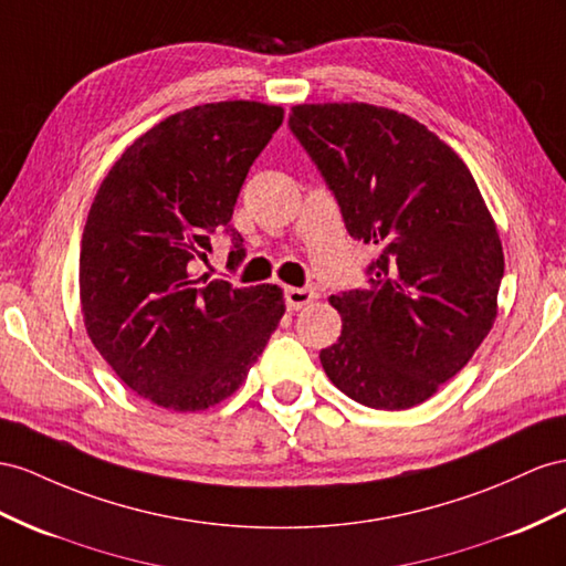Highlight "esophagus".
<instances>
[{"instance_id":"34e87169","label":"esophagus","mask_w":566,"mask_h":566,"mask_svg":"<svg viewBox=\"0 0 566 566\" xmlns=\"http://www.w3.org/2000/svg\"><path fill=\"white\" fill-rule=\"evenodd\" d=\"M315 296H317V292L313 286H289L286 289V306H289V311H298L303 306H308Z\"/></svg>"}]
</instances>
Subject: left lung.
I'll list each match as a JSON object with an SVG mask.
<instances>
[{
	"label": "left lung",
	"instance_id": "8db88e82",
	"mask_svg": "<svg viewBox=\"0 0 566 566\" xmlns=\"http://www.w3.org/2000/svg\"><path fill=\"white\" fill-rule=\"evenodd\" d=\"M289 128L375 243L370 286L329 296L327 378L370 409H411L469 364L497 317L504 253L469 167L423 124L366 103L296 105Z\"/></svg>",
	"mask_w": 566,
	"mask_h": 566
}]
</instances>
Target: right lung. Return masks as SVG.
Instances as JSON below:
<instances>
[{"instance_id":"1","label":"right lung","mask_w":566,"mask_h":566,"mask_svg":"<svg viewBox=\"0 0 566 566\" xmlns=\"http://www.w3.org/2000/svg\"><path fill=\"white\" fill-rule=\"evenodd\" d=\"M284 119L277 105L229 99L171 114L114 163L83 229L78 286L95 349L126 387L169 411L234 395L284 315L277 284L196 277L227 231L241 186Z\"/></svg>"}]
</instances>
